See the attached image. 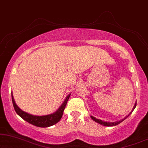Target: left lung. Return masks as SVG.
I'll return each mask as SVG.
<instances>
[{"instance_id":"obj_1","label":"left lung","mask_w":148,"mask_h":148,"mask_svg":"<svg viewBox=\"0 0 148 148\" xmlns=\"http://www.w3.org/2000/svg\"><path fill=\"white\" fill-rule=\"evenodd\" d=\"M136 104H137V103H135V105H134V107H133V110H132V111L135 108V107H136ZM131 112H131V113L128 115V116H127L126 117H125V118L122 119V120H121V121H116V122H114V123H110V122H106V121H102V120H100V119H97L95 118V117L92 116H91V118H92V120L94 121L95 122L98 123H99V124H100V125H104V126L112 127V126H116V125H119V123H121V122H123V121H124L125 119H126L127 118V117H128V116H129V115H130V114H131Z\"/></svg>"}]
</instances>
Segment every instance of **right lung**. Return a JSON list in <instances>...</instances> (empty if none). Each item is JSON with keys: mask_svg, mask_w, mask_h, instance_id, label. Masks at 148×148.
Returning <instances> with one entry per match:
<instances>
[{"mask_svg": "<svg viewBox=\"0 0 148 148\" xmlns=\"http://www.w3.org/2000/svg\"><path fill=\"white\" fill-rule=\"evenodd\" d=\"M71 96V94L68 95L66 97L65 100L63 102V103L61 104V106L59 107V108L55 112L52 113V114L45 115V116H35V115H32L28 113L24 112L22 110H21L14 100L13 93L11 92V97H12V102H13V107L15 108V112L17 114L21 116L23 120L27 121L30 124L35 125L36 127H48L52 126V125H55L57 123L60 119H61L62 116V114H63V111L65 108V106L67 103V101L69 98Z\"/></svg>", "mask_w": 148, "mask_h": 148, "instance_id": "1", "label": "right lung"}]
</instances>
